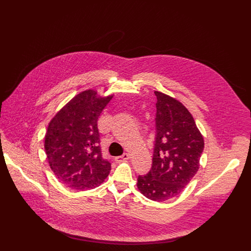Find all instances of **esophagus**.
<instances>
[{"label":"esophagus","instance_id":"esophagus-1","mask_svg":"<svg viewBox=\"0 0 251 251\" xmlns=\"http://www.w3.org/2000/svg\"><path fill=\"white\" fill-rule=\"evenodd\" d=\"M130 157H129V154H127V153H124L122 156H120V157H117V158H115V161L116 162H122V161H127L128 159H129Z\"/></svg>","mask_w":251,"mask_h":251}]
</instances>
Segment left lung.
Masks as SVG:
<instances>
[{"label":"left lung","mask_w":251,"mask_h":251,"mask_svg":"<svg viewBox=\"0 0 251 251\" xmlns=\"http://www.w3.org/2000/svg\"><path fill=\"white\" fill-rule=\"evenodd\" d=\"M157 96L156 139L153 163L146 176H139L142 195L165 201L180 195L200 168L204 141L193 115L177 99L160 91Z\"/></svg>","instance_id":"8db88e82"}]
</instances>
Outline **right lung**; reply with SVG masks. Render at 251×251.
<instances>
[{
  "label": "right lung",
  "mask_w": 251,
  "mask_h": 251,
  "mask_svg": "<svg viewBox=\"0 0 251 251\" xmlns=\"http://www.w3.org/2000/svg\"><path fill=\"white\" fill-rule=\"evenodd\" d=\"M113 97L95 89L76 94L52 117L45 136L50 167L58 181L75 191L100 186L111 165L101 157L97 119Z\"/></svg>",
  "instance_id": "1"
}]
</instances>
